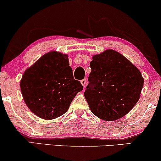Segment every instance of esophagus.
Listing matches in <instances>:
<instances>
[{
    "instance_id": "1",
    "label": "esophagus",
    "mask_w": 161,
    "mask_h": 161,
    "mask_svg": "<svg viewBox=\"0 0 161 161\" xmlns=\"http://www.w3.org/2000/svg\"><path fill=\"white\" fill-rule=\"evenodd\" d=\"M86 82H87V80L86 79H82V80H81V84L82 85V86H86Z\"/></svg>"
}]
</instances>
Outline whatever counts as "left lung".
<instances>
[{
	"instance_id": "8db88e82",
	"label": "left lung",
	"mask_w": 161,
	"mask_h": 161,
	"mask_svg": "<svg viewBox=\"0 0 161 161\" xmlns=\"http://www.w3.org/2000/svg\"><path fill=\"white\" fill-rule=\"evenodd\" d=\"M90 67L84 96L92 113L107 121L127 115L140 97L144 84L140 71L112 49L93 56Z\"/></svg>"
}]
</instances>
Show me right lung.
Segmentation results:
<instances>
[{"instance_id": "obj_1", "label": "right lung", "mask_w": 161, "mask_h": 161, "mask_svg": "<svg viewBox=\"0 0 161 161\" xmlns=\"http://www.w3.org/2000/svg\"><path fill=\"white\" fill-rule=\"evenodd\" d=\"M20 88L29 109L42 119L52 120L68 110L83 86L73 78L68 55L52 51L25 71Z\"/></svg>"}]
</instances>
